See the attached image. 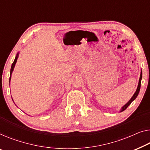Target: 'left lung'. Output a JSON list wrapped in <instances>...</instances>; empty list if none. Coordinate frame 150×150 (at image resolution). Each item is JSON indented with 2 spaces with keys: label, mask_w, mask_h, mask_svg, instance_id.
I'll use <instances>...</instances> for the list:
<instances>
[{
  "label": "left lung",
  "mask_w": 150,
  "mask_h": 150,
  "mask_svg": "<svg viewBox=\"0 0 150 150\" xmlns=\"http://www.w3.org/2000/svg\"><path fill=\"white\" fill-rule=\"evenodd\" d=\"M142 72H141V75H140V78H139V84H138V87H137V90H136L135 93H134V95L133 96V97L131 98V99L129 100V101L127 102V103L125 105V106L122 107V109H121V111L120 112H122L124 111L125 110H126V109L127 108V107H128L129 105H130L131 104V102H132L136 98H137V96H138V94H139V90H140V88H141V81H142Z\"/></svg>",
  "instance_id": "1"
}]
</instances>
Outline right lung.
Here are the masks:
<instances>
[{
    "instance_id": "obj_1",
    "label": "right lung",
    "mask_w": 150,
    "mask_h": 150,
    "mask_svg": "<svg viewBox=\"0 0 150 150\" xmlns=\"http://www.w3.org/2000/svg\"><path fill=\"white\" fill-rule=\"evenodd\" d=\"M18 59V54L16 56V57H15V59L14 60V62H13L12 64V66H11V72H10V78H9V82H10V80H11V73H12L13 71V69H14V67L15 65V64H16V62H17V60Z\"/></svg>"
}]
</instances>
